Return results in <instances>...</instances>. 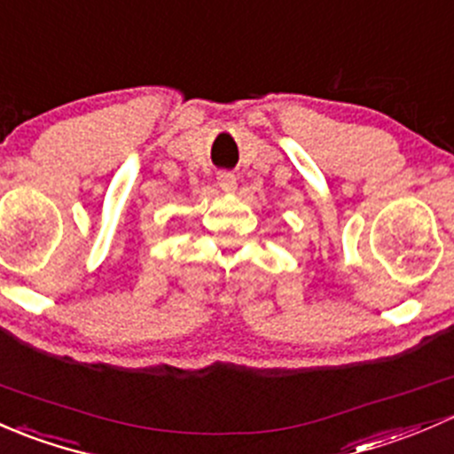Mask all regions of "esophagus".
Listing matches in <instances>:
<instances>
[{"instance_id": "1", "label": "esophagus", "mask_w": 454, "mask_h": 454, "mask_svg": "<svg viewBox=\"0 0 454 454\" xmlns=\"http://www.w3.org/2000/svg\"><path fill=\"white\" fill-rule=\"evenodd\" d=\"M218 185H221L223 192H236L238 190V181H236V175H231V172H221L218 175Z\"/></svg>"}]
</instances>
